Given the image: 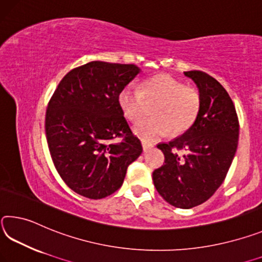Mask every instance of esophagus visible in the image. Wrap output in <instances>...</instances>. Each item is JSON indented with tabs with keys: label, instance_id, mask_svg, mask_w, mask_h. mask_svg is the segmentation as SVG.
I'll return each instance as SVG.
<instances>
[{
	"label": "esophagus",
	"instance_id": "34e87169",
	"mask_svg": "<svg viewBox=\"0 0 262 262\" xmlns=\"http://www.w3.org/2000/svg\"><path fill=\"white\" fill-rule=\"evenodd\" d=\"M141 146H143L144 152H146V151H148V149H151L153 147V145L146 143V141H141Z\"/></svg>",
	"mask_w": 262,
	"mask_h": 262
}]
</instances>
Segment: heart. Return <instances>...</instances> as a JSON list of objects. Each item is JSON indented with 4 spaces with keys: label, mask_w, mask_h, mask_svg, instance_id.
<instances>
[{
    "label": "heart",
    "mask_w": 262,
    "mask_h": 262,
    "mask_svg": "<svg viewBox=\"0 0 262 262\" xmlns=\"http://www.w3.org/2000/svg\"><path fill=\"white\" fill-rule=\"evenodd\" d=\"M124 117L138 121L146 110V103H156L151 110L153 117L135 124L134 132L147 143H153L171 131L181 135L192 126L201 110V96L196 89L186 87L173 76L158 74L147 79L139 91L127 84L117 96Z\"/></svg>",
    "instance_id": "1"
}]
</instances>
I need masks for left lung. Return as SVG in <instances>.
Returning <instances> with one entry per match:
<instances>
[{
  "label": "left lung",
  "mask_w": 262,
  "mask_h": 262,
  "mask_svg": "<svg viewBox=\"0 0 262 262\" xmlns=\"http://www.w3.org/2000/svg\"><path fill=\"white\" fill-rule=\"evenodd\" d=\"M184 75L199 88V117L182 136L158 145L165 164L153 171V182L166 202L190 209L209 200L224 181L237 151L239 122L232 100L216 79L201 71Z\"/></svg>",
  "instance_id": "obj_1"
}]
</instances>
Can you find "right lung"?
<instances>
[{"label": "right lung", "instance_id": "add662e5", "mask_svg": "<svg viewBox=\"0 0 262 262\" xmlns=\"http://www.w3.org/2000/svg\"><path fill=\"white\" fill-rule=\"evenodd\" d=\"M139 72L136 65L88 62L68 72L51 97L47 145L59 175L79 195L100 200L114 194L143 152L117 101Z\"/></svg>", "mask_w": 262, "mask_h": 262}]
</instances>
